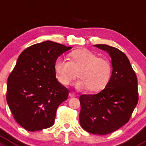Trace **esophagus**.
I'll return each instance as SVG.
<instances>
[{
    "label": "esophagus",
    "instance_id": "1",
    "mask_svg": "<svg viewBox=\"0 0 146 146\" xmlns=\"http://www.w3.org/2000/svg\"><path fill=\"white\" fill-rule=\"evenodd\" d=\"M69 96L70 97H76V94L73 92H70L69 93Z\"/></svg>",
    "mask_w": 146,
    "mask_h": 146
}]
</instances>
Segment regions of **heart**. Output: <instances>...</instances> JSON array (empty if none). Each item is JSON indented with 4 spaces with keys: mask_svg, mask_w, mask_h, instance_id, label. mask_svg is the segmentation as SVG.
<instances>
[{
    "mask_svg": "<svg viewBox=\"0 0 146 146\" xmlns=\"http://www.w3.org/2000/svg\"><path fill=\"white\" fill-rule=\"evenodd\" d=\"M69 60L68 62L60 57L55 61V74L61 84L69 85L78 73L80 80L76 84L77 89H89L91 92H98L105 89L111 76V64L108 60L85 48L72 51Z\"/></svg>",
    "mask_w": 146,
    "mask_h": 146,
    "instance_id": "1",
    "label": "heart"
}]
</instances>
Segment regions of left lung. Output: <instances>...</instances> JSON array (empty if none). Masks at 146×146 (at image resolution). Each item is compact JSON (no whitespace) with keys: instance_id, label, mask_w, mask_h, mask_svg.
<instances>
[{"instance_id":"left-lung-1","label":"left lung","mask_w":146,"mask_h":146,"mask_svg":"<svg viewBox=\"0 0 146 146\" xmlns=\"http://www.w3.org/2000/svg\"><path fill=\"white\" fill-rule=\"evenodd\" d=\"M94 46L110 54L113 69L103 90L80 97V123L86 132L105 135L129 121L138 102V84L135 72L122 51L106 44Z\"/></svg>"}]
</instances>
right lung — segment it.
Listing matches in <instances>:
<instances>
[{"instance_id": "add662e5", "label": "right lung", "mask_w": 146, "mask_h": 146, "mask_svg": "<svg viewBox=\"0 0 146 146\" xmlns=\"http://www.w3.org/2000/svg\"><path fill=\"white\" fill-rule=\"evenodd\" d=\"M72 47L51 41L34 44L19 55L7 79V102L14 119L30 132L48 128L68 90L55 71L59 56Z\"/></svg>"}]
</instances>
